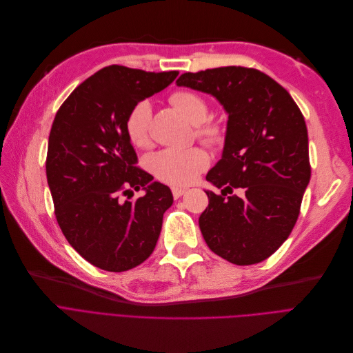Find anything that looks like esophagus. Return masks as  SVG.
<instances>
[{"label":"esophagus","instance_id":"obj_1","mask_svg":"<svg viewBox=\"0 0 353 353\" xmlns=\"http://www.w3.org/2000/svg\"><path fill=\"white\" fill-rule=\"evenodd\" d=\"M187 192V190L185 188H181V187H172V195H174V198L176 199V198H179V196H182L183 194Z\"/></svg>","mask_w":353,"mask_h":353}]
</instances>
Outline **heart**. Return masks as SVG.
Here are the masks:
<instances>
[{
	"label": "heart",
	"mask_w": 353,
	"mask_h": 353,
	"mask_svg": "<svg viewBox=\"0 0 353 353\" xmlns=\"http://www.w3.org/2000/svg\"><path fill=\"white\" fill-rule=\"evenodd\" d=\"M171 103L175 109L194 125H199L196 135L208 145H218L224 139V129L218 123H205L208 106L205 100L187 90L175 92L171 96ZM152 119V106L148 100L137 103L130 109L125 121L126 137L132 145L145 148L149 145V125ZM210 163V158L204 149H163L149 158V168L163 182L172 185H188L203 172Z\"/></svg>",
	"instance_id": "obj_1"
}]
</instances>
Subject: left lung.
Returning <instances> with one entry per match:
<instances>
[{"instance_id":"8db88e82","label":"left lung","mask_w":353,"mask_h":353,"mask_svg":"<svg viewBox=\"0 0 353 353\" xmlns=\"http://www.w3.org/2000/svg\"><path fill=\"white\" fill-rule=\"evenodd\" d=\"M176 86L215 97L228 114L221 159L207 181L210 204L199 228L211 251L237 265L256 264L288 240L310 181L305 117L289 92L240 65L183 73ZM234 188L243 195L226 196Z\"/></svg>"}]
</instances>
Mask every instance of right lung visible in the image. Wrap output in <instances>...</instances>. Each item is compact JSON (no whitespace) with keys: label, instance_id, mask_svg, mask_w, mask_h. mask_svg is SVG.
Masks as SVG:
<instances>
[{"label":"right lung","instance_id":"obj_1","mask_svg":"<svg viewBox=\"0 0 353 353\" xmlns=\"http://www.w3.org/2000/svg\"><path fill=\"white\" fill-rule=\"evenodd\" d=\"M176 76L108 65L77 86L56 113L46 174L57 223L77 253L102 270L126 272L152 254L163 212L174 203L170 188L135 166L125 121L133 106ZM132 188L145 195L122 201Z\"/></svg>","mask_w":353,"mask_h":353}]
</instances>
